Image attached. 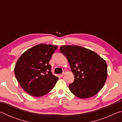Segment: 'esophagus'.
Returning <instances> with one entry per match:
<instances>
[{
    "label": "esophagus",
    "instance_id": "esophagus-1",
    "mask_svg": "<svg viewBox=\"0 0 122 122\" xmlns=\"http://www.w3.org/2000/svg\"><path fill=\"white\" fill-rule=\"evenodd\" d=\"M66 74V71H63V73L62 74H60V76H61V77H62V76L65 75V74Z\"/></svg>",
    "mask_w": 122,
    "mask_h": 122
}]
</instances>
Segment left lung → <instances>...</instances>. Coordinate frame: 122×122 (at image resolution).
Listing matches in <instances>:
<instances>
[{
	"label": "left lung",
	"instance_id": "8db88e82",
	"mask_svg": "<svg viewBox=\"0 0 122 122\" xmlns=\"http://www.w3.org/2000/svg\"><path fill=\"white\" fill-rule=\"evenodd\" d=\"M60 49L68 59L74 75L73 83L69 85L71 92L80 98L97 94L108 76L106 61L94 51L79 46L63 45Z\"/></svg>",
	"mask_w": 122,
	"mask_h": 122
}]
</instances>
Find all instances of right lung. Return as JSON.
<instances>
[{
    "mask_svg": "<svg viewBox=\"0 0 122 122\" xmlns=\"http://www.w3.org/2000/svg\"><path fill=\"white\" fill-rule=\"evenodd\" d=\"M57 48L56 45L40 44L27 49L18 59L14 74L20 86L30 96L41 97L48 93L58 80L49 64Z\"/></svg>",
    "mask_w": 122,
    "mask_h": 122,
    "instance_id": "1",
    "label": "right lung"
}]
</instances>
